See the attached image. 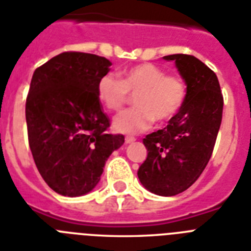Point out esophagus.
Returning a JSON list of instances; mask_svg holds the SVG:
<instances>
[{"instance_id":"obj_1","label":"esophagus","mask_w":251,"mask_h":251,"mask_svg":"<svg viewBox=\"0 0 251 251\" xmlns=\"http://www.w3.org/2000/svg\"><path fill=\"white\" fill-rule=\"evenodd\" d=\"M135 141V138L134 137H126L125 138V143H133Z\"/></svg>"}]
</instances>
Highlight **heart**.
Here are the masks:
<instances>
[{"label":"heart","mask_w":251,"mask_h":251,"mask_svg":"<svg viewBox=\"0 0 251 251\" xmlns=\"http://www.w3.org/2000/svg\"><path fill=\"white\" fill-rule=\"evenodd\" d=\"M186 83L177 74H167L160 66L139 64L120 73L102 75L96 94L102 105L110 112H120L134 96V108L114 118V129L121 133L143 131L152 121H169L182 108L186 99Z\"/></svg>","instance_id":"b5f03b06"}]
</instances>
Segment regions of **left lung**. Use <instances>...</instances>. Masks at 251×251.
I'll return each mask as SVG.
<instances>
[{"label": "left lung", "instance_id": "1", "mask_svg": "<svg viewBox=\"0 0 251 251\" xmlns=\"http://www.w3.org/2000/svg\"><path fill=\"white\" fill-rule=\"evenodd\" d=\"M186 83L182 108L164 129L143 139L147 159L138 169L142 185L153 194L172 197L198 179L214 151L223 117V99L218 76L190 54H171Z\"/></svg>", "mask_w": 251, "mask_h": 251}]
</instances>
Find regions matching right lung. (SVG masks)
<instances>
[{"mask_svg":"<svg viewBox=\"0 0 251 251\" xmlns=\"http://www.w3.org/2000/svg\"><path fill=\"white\" fill-rule=\"evenodd\" d=\"M105 57L64 52L35 70L25 100L28 145L37 171L56 193L87 194L125 137L110 134L96 94L109 72Z\"/></svg>","mask_w":251,"mask_h":251,"instance_id":"right-lung-1","label":"right lung"}]
</instances>
